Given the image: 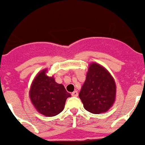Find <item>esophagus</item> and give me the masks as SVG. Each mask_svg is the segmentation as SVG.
Instances as JSON below:
<instances>
[{
	"mask_svg": "<svg viewBox=\"0 0 145 145\" xmlns=\"http://www.w3.org/2000/svg\"><path fill=\"white\" fill-rule=\"evenodd\" d=\"M72 97H78V93L77 91H73L72 93Z\"/></svg>",
	"mask_w": 145,
	"mask_h": 145,
	"instance_id": "obj_1",
	"label": "esophagus"
}]
</instances>
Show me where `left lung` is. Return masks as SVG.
<instances>
[{
  "instance_id": "1",
  "label": "left lung",
  "mask_w": 145,
  "mask_h": 145,
  "mask_svg": "<svg viewBox=\"0 0 145 145\" xmlns=\"http://www.w3.org/2000/svg\"><path fill=\"white\" fill-rule=\"evenodd\" d=\"M79 97L85 110L93 114L105 113L116 99V84L110 72L102 65L91 62Z\"/></svg>"
}]
</instances>
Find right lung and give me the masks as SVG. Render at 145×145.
<instances>
[{"label":"right lung","mask_w":145,"mask_h":145,"mask_svg":"<svg viewBox=\"0 0 145 145\" xmlns=\"http://www.w3.org/2000/svg\"><path fill=\"white\" fill-rule=\"evenodd\" d=\"M47 69L39 72L30 86L29 97L40 114L52 117L65 108L67 99L71 97L62 84H57L54 76L47 75Z\"/></svg>","instance_id":"add662e5"}]
</instances>
